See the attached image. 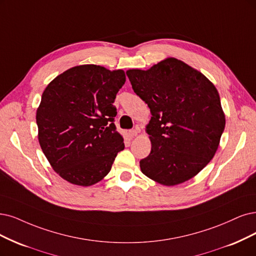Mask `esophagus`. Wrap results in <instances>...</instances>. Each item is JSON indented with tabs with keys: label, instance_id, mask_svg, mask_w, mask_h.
I'll list each match as a JSON object with an SVG mask.
<instances>
[{
	"label": "esophagus",
	"instance_id": "34e87169",
	"mask_svg": "<svg viewBox=\"0 0 256 256\" xmlns=\"http://www.w3.org/2000/svg\"><path fill=\"white\" fill-rule=\"evenodd\" d=\"M138 133H139V128H133V130H130L128 135H130V137H135V136L138 135Z\"/></svg>",
	"mask_w": 256,
	"mask_h": 256
}]
</instances>
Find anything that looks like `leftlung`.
Wrapping results in <instances>:
<instances>
[{
    "label": "left lung",
    "instance_id": "1",
    "mask_svg": "<svg viewBox=\"0 0 256 256\" xmlns=\"http://www.w3.org/2000/svg\"><path fill=\"white\" fill-rule=\"evenodd\" d=\"M126 76L152 114L146 126L152 150L140 160L141 172L164 186L191 179L214 157L224 130L218 92L202 72L175 58L148 70H130Z\"/></svg>",
    "mask_w": 256,
    "mask_h": 256
}]
</instances>
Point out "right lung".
<instances>
[{"mask_svg": "<svg viewBox=\"0 0 256 256\" xmlns=\"http://www.w3.org/2000/svg\"><path fill=\"white\" fill-rule=\"evenodd\" d=\"M123 70L80 65L45 88L36 110L39 142L52 168L70 184L88 186L106 177L124 148L114 121Z\"/></svg>", "mask_w": 256, "mask_h": 256, "instance_id": "1", "label": "right lung"}]
</instances>
